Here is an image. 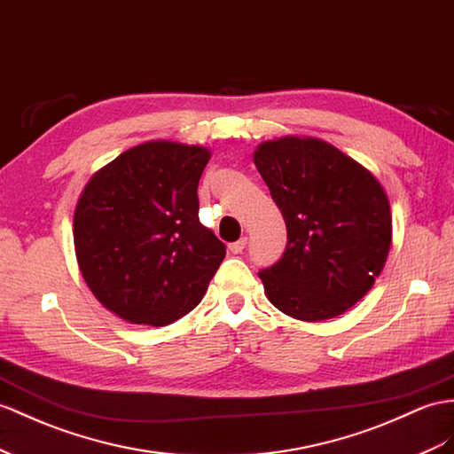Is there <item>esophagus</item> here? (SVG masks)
Wrapping results in <instances>:
<instances>
[{
    "mask_svg": "<svg viewBox=\"0 0 454 454\" xmlns=\"http://www.w3.org/2000/svg\"><path fill=\"white\" fill-rule=\"evenodd\" d=\"M246 246H247V238H239L238 241L230 243V251L234 253V254H238V253H241L243 249H246Z\"/></svg>",
    "mask_w": 454,
    "mask_h": 454,
    "instance_id": "esophagus-1",
    "label": "esophagus"
}]
</instances>
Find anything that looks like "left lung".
I'll return each mask as SVG.
<instances>
[{
  "instance_id": "left-lung-1",
  "label": "left lung",
  "mask_w": 454,
  "mask_h": 454,
  "mask_svg": "<svg viewBox=\"0 0 454 454\" xmlns=\"http://www.w3.org/2000/svg\"><path fill=\"white\" fill-rule=\"evenodd\" d=\"M253 160L287 228L282 259L259 272L266 297L297 320L341 315L387 261L391 211L381 184L317 137L264 142Z\"/></svg>"
}]
</instances>
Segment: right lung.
I'll use <instances>...</instances> for the list:
<instances>
[{"mask_svg": "<svg viewBox=\"0 0 454 454\" xmlns=\"http://www.w3.org/2000/svg\"><path fill=\"white\" fill-rule=\"evenodd\" d=\"M201 145L147 142L90 178L74 251L91 294L130 324L167 326L201 303L226 246L200 223Z\"/></svg>", "mask_w": 454, "mask_h": 454, "instance_id": "obj_1", "label": "right lung"}]
</instances>
